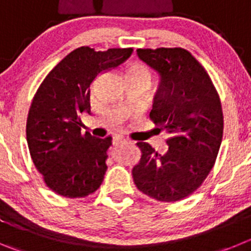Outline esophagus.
<instances>
[{
  "label": "esophagus",
  "instance_id": "esophagus-1",
  "mask_svg": "<svg viewBox=\"0 0 251 251\" xmlns=\"http://www.w3.org/2000/svg\"><path fill=\"white\" fill-rule=\"evenodd\" d=\"M123 142H125V139H123V137H114V145L123 144Z\"/></svg>",
  "mask_w": 251,
  "mask_h": 251
}]
</instances>
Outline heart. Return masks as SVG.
I'll list each match as a JSON object with an SVG mask.
<instances>
[{"label": "heart", "instance_id": "1", "mask_svg": "<svg viewBox=\"0 0 251 251\" xmlns=\"http://www.w3.org/2000/svg\"><path fill=\"white\" fill-rule=\"evenodd\" d=\"M128 76H137V78H142L145 80L150 81L151 79V70L147 65L145 64H135L128 72Z\"/></svg>", "mask_w": 251, "mask_h": 251}]
</instances>
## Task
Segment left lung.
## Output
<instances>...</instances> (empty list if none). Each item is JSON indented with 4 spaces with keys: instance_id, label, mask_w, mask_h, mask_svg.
Segmentation results:
<instances>
[{
    "instance_id": "obj_1",
    "label": "left lung",
    "mask_w": 251,
    "mask_h": 251,
    "mask_svg": "<svg viewBox=\"0 0 251 251\" xmlns=\"http://www.w3.org/2000/svg\"><path fill=\"white\" fill-rule=\"evenodd\" d=\"M137 55L161 76L150 119L167 133L160 154L137 142L140 161L132 177L137 189L160 202H177L204 182L217 160L224 119L219 94L198 60L183 48L137 49Z\"/></svg>"
}]
</instances>
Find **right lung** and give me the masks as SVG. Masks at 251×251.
Listing matches in <instances>:
<instances>
[{"instance_id": "right-lung-1", "label": "right lung", "mask_w": 251, "mask_h": 251, "mask_svg": "<svg viewBox=\"0 0 251 251\" xmlns=\"http://www.w3.org/2000/svg\"><path fill=\"white\" fill-rule=\"evenodd\" d=\"M132 48L97 51L79 47L44 78L28 111L25 133L30 157L50 191L83 198L100 187L107 170L111 137L81 132L83 111H90V84L100 73L123 64Z\"/></svg>"}]
</instances>
